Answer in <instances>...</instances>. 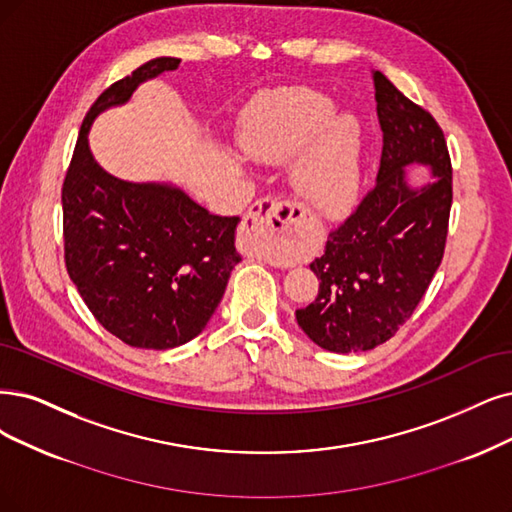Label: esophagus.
I'll return each instance as SVG.
<instances>
[{
    "instance_id": "34e87169",
    "label": "esophagus",
    "mask_w": 512,
    "mask_h": 512,
    "mask_svg": "<svg viewBox=\"0 0 512 512\" xmlns=\"http://www.w3.org/2000/svg\"><path fill=\"white\" fill-rule=\"evenodd\" d=\"M301 217H304V213L289 200H257L244 217L246 253L255 257H268L274 246H280V249L287 246V249H291V240L297 234Z\"/></svg>"
}]
</instances>
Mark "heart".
<instances>
[{"label":"heart","mask_w":512,"mask_h":512,"mask_svg":"<svg viewBox=\"0 0 512 512\" xmlns=\"http://www.w3.org/2000/svg\"><path fill=\"white\" fill-rule=\"evenodd\" d=\"M312 88H282L259 99L242 120L240 147L259 164L278 166L301 156L291 183L299 202L323 217L352 206L361 179V132L350 116Z\"/></svg>","instance_id":"1"}]
</instances>
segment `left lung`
<instances>
[{"label": "left lung", "mask_w": 512, "mask_h": 512, "mask_svg": "<svg viewBox=\"0 0 512 512\" xmlns=\"http://www.w3.org/2000/svg\"><path fill=\"white\" fill-rule=\"evenodd\" d=\"M373 86L384 132L377 183L310 263L318 295L295 312L316 346L339 354L388 342L418 308L441 266L453 196L437 120L382 71H373ZM411 163L430 165L433 181L413 188L404 170Z\"/></svg>", "instance_id": "1"}]
</instances>
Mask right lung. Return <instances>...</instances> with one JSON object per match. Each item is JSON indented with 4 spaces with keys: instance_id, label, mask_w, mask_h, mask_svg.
<instances>
[{
    "instance_id": "add662e5",
    "label": "right lung",
    "mask_w": 512,
    "mask_h": 512,
    "mask_svg": "<svg viewBox=\"0 0 512 512\" xmlns=\"http://www.w3.org/2000/svg\"><path fill=\"white\" fill-rule=\"evenodd\" d=\"M160 56L111 84L80 128L63 183L65 266L99 323L132 348L168 350L202 333L240 259V217L211 215L170 183H130L103 170L88 147L101 111L139 84L179 67Z\"/></svg>"
}]
</instances>
